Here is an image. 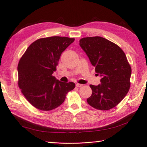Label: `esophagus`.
Instances as JSON below:
<instances>
[{"instance_id": "obj_1", "label": "esophagus", "mask_w": 147, "mask_h": 147, "mask_svg": "<svg viewBox=\"0 0 147 147\" xmlns=\"http://www.w3.org/2000/svg\"><path fill=\"white\" fill-rule=\"evenodd\" d=\"M76 86L78 87H80L83 86V85L82 84H76Z\"/></svg>"}]
</instances>
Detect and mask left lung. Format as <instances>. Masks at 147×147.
<instances>
[{
    "label": "left lung",
    "mask_w": 147,
    "mask_h": 147,
    "mask_svg": "<svg viewBox=\"0 0 147 147\" xmlns=\"http://www.w3.org/2000/svg\"><path fill=\"white\" fill-rule=\"evenodd\" d=\"M80 46L101 77L100 84L90 85L92 92L87 103L98 110H110L120 103L130 89L132 70L126 55L118 45L101 36L83 38Z\"/></svg>",
    "instance_id": "1"
}]
</instances>
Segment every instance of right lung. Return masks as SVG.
I'll return each instance as SVG.
<instances>
[{"instance_id":"right-lung-1","label":"right lung","mask_w":147,"mask_h":147,"mask_svg":"<svg viewBox=\"0 0 147 147\" xmlns=\"http://www.w3.org/2000/svg\"><path fill=\"white\" fill-rule=\"evenodd\" d=\"M74 41L73 38L51 36L36 40L26 49L18 64V85L34 107L49 111L64 101L66 94L75 87L73 82H62L53 73L57 70L61 54Z\"/></svg>"}]
</instances>
